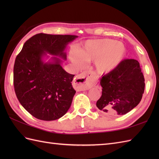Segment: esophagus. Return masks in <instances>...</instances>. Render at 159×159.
Wrapping results in <instances>:
<instances>
[{"instance_id":"1","label":"esophagus","mask_w":159,"mask_h":159,"mask_svg":"<svg viewBox=\"0 0 159 159\" xmlns=\"http://www.w3.org/2000/svg\"><path fill=\"white\" fill-rule=\"evenodd\" d=\"M96 84L95 78L90 72H83L74 78L72 82L73 87L78 91L87 90Z\"/></svg>"}]
</instances>
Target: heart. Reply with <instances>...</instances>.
Listing matches in <instances>:
<instances>
[{"label":"heart","mask_w":159,"mask_h":159,"mask_svg":"<svg viewBox=\"0 0 159 159\" xmlns=\"http://www.w3.org/2000/svg\"><path fill=\"white\" fill-rule=\"evenodd\" d=\"M125 55L126 49L121 43L111 39H100L87 40L80 50H71L70 57L78 67H83L84 61L94 62L96 72L105 74L116 70Z\"/></svg>","instance_id":"1"}]
</instances>
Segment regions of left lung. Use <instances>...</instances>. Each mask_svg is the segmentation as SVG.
I'll return each mask as SVG.
<instances>
[{"label": "left lung", "instance_id": "8db88e82", "mask_svg": "<svg viewBox=\"0 0 159 159\" xmlns=\"http://www.w3.org/2000/svg\"><path fill=\"white\" fill-rule=\"evenodd\" d=\"M145 79L139 63L124 59L117 68L100 79L102 96L96 106L109 116H121L138 105L142 98Z\"/></svg>", "mask_w": 159, "mask_h": 159}]
</instances>
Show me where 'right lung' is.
<instances>
[{
    "label": "right lung",
    "mask_w": 159,
    "mask_h": 159,
    "mask_svg": "<svg viewBox=\"0 0 159 159\" xmlns=\"http://www.w3.org/2000/svg\"><path fill=\"white\" fill-rule=\"evenodd\" d=\"M77 38L39 33L25 43L16 57L15 92L20 103L33 117L52 121L70 109L76 93L71 83L74 75L64 70L60 58L66 60V47ZM48 53L53 56L49 58ZM45 58L49 59L46 62Z\"/></svg>",
    "instance_id": "obj_1"
}]
</instances>
